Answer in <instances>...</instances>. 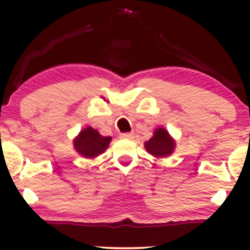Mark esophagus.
Instances as JSON below:
<instances>
[{
    "mask_svg": "<svg viewBox=\"0 0 250 250\" xmlns=\"http://www.w3.org/2000/svg\"><path fill=\"white\" fill-rule=\"evenodd\" d=\"M120 137H121V139H125V140H131V139H134V134L133 133H123L120 135Z\"/></svg>",
    "mask_w": 250,
    "mask_h": 250,
    "instance_id": "obj_1",
    "label": "esophagus"
}]
</instances>
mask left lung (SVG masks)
<instances>
[{"mask_svg": "<svg viewBox=\"0 0 250 250\" xmlns=\"http://www.w3.org/2000/svg\"><path fill=\"white\" fill-rule=\"evenodd\" d=\"M145 148L149 154L156 159L167 157L174 153L176 142L168 130L163 127H159L154 130L153 137L145 142Z\"/></svg>", "mask_w": 250, "mask_h": 250, "instance_id": "1", "label": "left lung"}]
</instances>
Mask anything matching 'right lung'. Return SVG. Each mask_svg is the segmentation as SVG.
<instances>
[{
	"label": "right lung",
	"instance_id": "add662e5",
	"mask_svg": "<svg viewBox=\"0 0 250 250\" xmlns=\"http://www.w3.org/2000/svg\"><path fill=\"white\" fill-rule=\"evenodd\" d=\"M110 141V136H102L97 129L85 127L74 139L73 146L76 153L81 156L85 159H95L99 155L104 153Z\"/></svg>",
	"mask_w": 250,
	"mask_h": 250
}]
</instances>
